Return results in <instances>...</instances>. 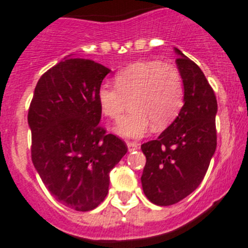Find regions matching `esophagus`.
Returning <instances> with one entry per match:
<instances>
[{
  "label": "esophagus",
  "instance_id": "obj_1",
  "mask_svg": "<svg viewBox=\"0 0 248 248\" xmlns=\"http://www.w3.org/2000/svg\"><path fill=\"white\" fill-rule=\"evenodd\" d=\"M127 147H128V151L132 152L139 149V144L138 142H127Z\"/></svg>",
  "mask_w": 248,
  "mask_h": 248
}]
</instances>
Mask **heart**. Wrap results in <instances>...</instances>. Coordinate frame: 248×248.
Wrapping results in <instances>:
<instances>
[{
  "instance_id": "1",
  "label": "heart",
  "mask_w": 248,
  "mask_h": 248,
  "mask_svg": "<svg viewBox=\"0 0 248 248\" xmlns=\"http://www.w3.org/2000/svg\"><path fill=\"white\" fill-rule=\"evenodd\" d=\"M115 86L102 84L97 101L103 115L119 120L127 108L132 110L114 127L122 138L138 139L151 129L167 128L184 103V82L179 69L161 61H141L122 69L115 77Z\"/></svg>"
}]
</instances>
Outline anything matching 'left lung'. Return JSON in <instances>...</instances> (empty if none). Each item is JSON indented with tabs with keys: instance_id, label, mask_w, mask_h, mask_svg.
<instances>
[{
	"instance_id": "8db88e82",
	"label": "left lung",
	"mask_w": 248,
	"mask_h": 248,
	"mask_svg": "<svg viewBox=\"0 0 248 248\" xmlns=\"http://www.w3.org/2000/svg\"><path fill=\"white\" fill-rule=\"evenodd\" d=\"M184 82V107L156 140L141 145L146 157L142 191L150 202L168 206L201 185L216 151L217 101L202 69L174 47Z\"/></svg>"
}]
</instances>
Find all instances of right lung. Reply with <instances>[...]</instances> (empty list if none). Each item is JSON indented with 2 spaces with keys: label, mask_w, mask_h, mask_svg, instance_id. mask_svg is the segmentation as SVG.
I'll list each match as a JSON object with an SVG mask.
<instances>
[{
  "label": "right lung",
  "mask_w": 248,
  "mask_h": 248,
  "mask_svg": "<svg viewBox=\"0 0 248 248\" xmlns=\"http://www.w3.org/2000/svg\"><path fill=\"white\" fill-rule=\"evenodd\" d=\"M109 68L64 57L38 80L27 122L32 162L51 196L77 211L98 206L127 146L98 126L97 91Z\"/></svg>",
  "instance_id": "obj_1"
}]
</instances>
